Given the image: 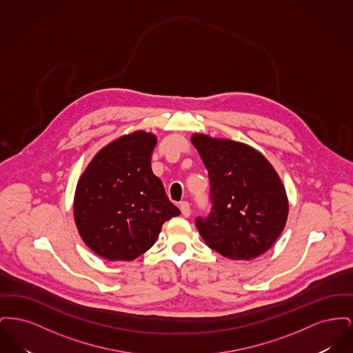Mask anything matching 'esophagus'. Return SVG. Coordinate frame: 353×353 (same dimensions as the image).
<instances>
[{"label":"esophagus","mask_w":353,"mask_h":353,"mask_svg":"<svg viewBox=\"0 0 353 353\" xmlns=\"http://www.w3.org/2000/svg\"><path fill=\"white\" fill-rule=\"evenodd\" d=\"M180 210H181V213H183V216H184V217H189V216H190V213H192L189 202H181V203H180Z\"/></svg>","instance_id":"1"}]
</instances>
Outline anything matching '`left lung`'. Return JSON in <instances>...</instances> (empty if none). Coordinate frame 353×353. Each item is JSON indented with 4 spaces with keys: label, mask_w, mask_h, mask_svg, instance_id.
<instances>
[{
    "label": "left lung",
    "mask_w": 353,
    "mask_h": 353,
    "mask_svg": "<svg viewBox=\"0 0 353 353\" xmlns=\"http://www.w3.org/2000/svg\"><path fill=\"white\" fill-rule=\"evenodd\" d=\"M209 172L213 206L196 226L205 243L232 261H250L269 250L285 229L288 199L269 160L250 145L193 134Z\"/></svg>",
    "instance_id": "left-lung-1"
}]
</instances>
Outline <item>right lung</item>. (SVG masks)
Segmentation results:
<instances>
[{"instance_id":"obj_1","label":"right lung","mask_w":353,"mask_h":353,"mask_svg":"<svg viewBox=\"0 0 353 353\" xmlns=\"http://www.w3.org/2000/svg\"><path fill=\"white\" fill-rule=\"evenodd\" d=\"M156 143V134L143 130L121 134L97 152L78 180V233L107 261H134L154 245L163 223L180 214L152 172Z\"/></svg>"}]
</instances>
